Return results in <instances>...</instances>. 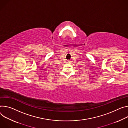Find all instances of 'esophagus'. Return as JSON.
I'll use <instances>...</instances> for the list:
<instances>
[{
    "mask_svg": "<svg viewBox=\"0 0 128 128\" xmlns=\"http://www.w3.org/2000/svg\"><path fill=\"white\" fill-rule=\"evenodd\" d=\"M68 63H70V62H69V61H68Z\"/></svg>",
    "mask_w": 128,
    "mask_h": 128,
    "instance_id": "34e87169",
    "label": "esophagus"
}]
</instances>
